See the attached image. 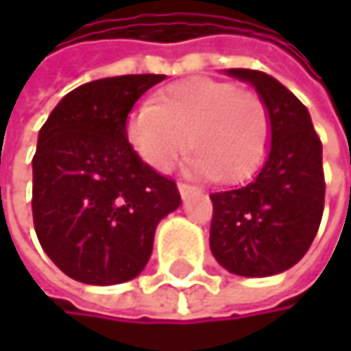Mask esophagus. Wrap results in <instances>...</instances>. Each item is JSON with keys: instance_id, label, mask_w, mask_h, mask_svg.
<instances>
[{"instance_id": "1", "label": "esophagus", "mask_w": 351, "mask_h": 351, "mask_svg": "<svg viewBox=\"0 0 351 351\" xmlns=\"http://www.w3.org/2000/svg\"><path fill=\"white\" fill-rule=\"evenodd\" d=\"M178 193H180V197H182V199H189L191 195H197L199 191H197L193 184H189V182H182V180H180V182H178Z\"/></svg>"}]
</instances>
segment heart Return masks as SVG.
Segmentation results:
<instances>
[{"instance_id":"b5f03b06","label":"heart","mask_w":351,"mask_h":351,"mask_svg":"<svg viewBox=\"0 0 351 351\" xmlns=\"http://www.w3.org/2000/svg\"><path fill=\"white\" fill-rule=\"evenodd\" d=\"M270 134V111L258 91L207 77L169 85L125 123L130 146L150 169L169 173L189 148L191 171L221 182L254 175L268 154Z\"/></svg>"}]
</instances>
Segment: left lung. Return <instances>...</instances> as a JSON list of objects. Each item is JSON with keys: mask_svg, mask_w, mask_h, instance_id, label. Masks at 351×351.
Returning a JSON list of instances; mask_svg holds the SVG:
<instances>
[{"mask_svg": "<svg viewBox=\"0 0 351 351\" xmlns=\"http://www.w3.org/2000/svg\"><path fill=\"white\" fill-rule=\"evenodd\" d=\"M264 97L270 111V152L254 180L211 193L209 245L230 272L260 278L295 266L315 238L325 176L311 115L282 83L252 69H228Z\"/></svg>", "mask_w": 351, "mask_h": 351, "instance_id": "8db88e82", "label": "left lung"}]
</instances>
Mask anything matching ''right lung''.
Returning a JSON list of instances; mask_svg holds the SVG:
<instances>
[{
    "label": "right lung",
    "instance_id": "obj_1",
    "mask_svg": "<svg viewBox=\"0 0 351 351\" xmlns=\"http://www.w3.org/2000/svg\"><path fill=\"white\" fill-rule=\"evenodd\" d=\"M165 75H123L64 95L38 134L32 217L42 250L71 278L119 285L138 276L158 221L180 205L176 182L130 146L128 113Z\"/></svg>",
    "mask_w": 351,
    "mask_h": 351
}]
</instances>
